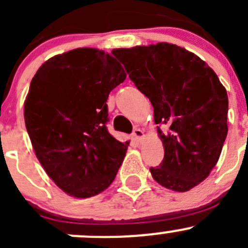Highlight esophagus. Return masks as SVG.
<instances>
[{"instance_id": "1", "label": "esophagus", "mask_w": 248, "mask_h": 248, "mask_svg": "<svg viewBox=\"0 0 248 248\" xmlns=\"http://www.w3.org/2000/svg\"><path fill=\"white\" fill-rule=\"evenodd\" d=\"M133 136H134V138H136V139L141 140L142 138H144V132H142L140 128H136V129H134V132H133Z\"/></svg>"}]
</instances>
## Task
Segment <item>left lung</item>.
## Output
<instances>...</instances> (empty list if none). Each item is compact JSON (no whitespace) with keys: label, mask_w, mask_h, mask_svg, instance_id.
<instances>
[{"label":"left lung","mask_w":248,"mask_h":248,"mask_svg":"<svg viewBox=\"0 0 248 248\" xmlns=\"http://www.w3.org/2000/svg\"><path fill=\"white\" fill-rule=\"evenodd\" d=\"M154 107L164 158L150 168L161 186L187 192L216 166L228 133V96L217 74L193 52L170 43L112 50Z\"/></svg>","instance_id":"1"}]
</instances>
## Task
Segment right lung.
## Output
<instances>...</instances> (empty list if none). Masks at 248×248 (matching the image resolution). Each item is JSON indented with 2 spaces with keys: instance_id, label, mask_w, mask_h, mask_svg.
<instances>
[{
  "instance_id": "right-lung-1",
  "label": "right lung",
  "mask_w": 248,
  "mask_h": 248,
  "mask_svg": "<svg viewBox=\"0 0 248 248\" xmlns=\"http://www.w3.org/2000/svg\"><path fill=\"white\" fill-rule=\"evenodd\" d=\"M126 73L115 57L79 47L44 62L24 104L27 133L47 176L74 198H90L111 185L129 141L107 131L111 90Z\"/></svg>"
}]
</instances>
